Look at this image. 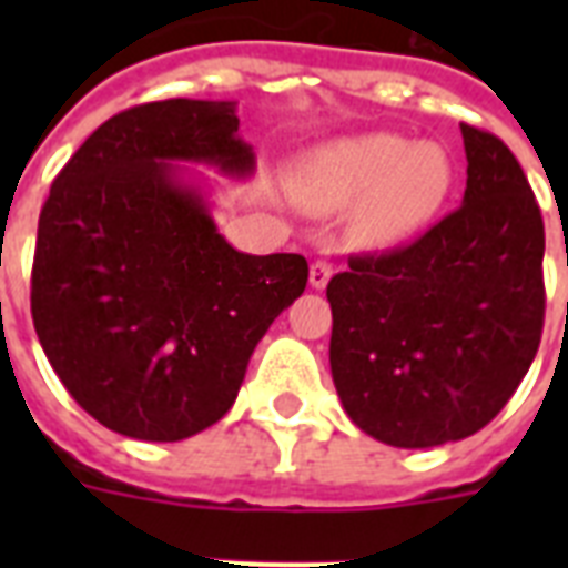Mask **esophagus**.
Returning <instances> with one entry per match:
<instances>
[{
    "instance_id": "34e87169",
    "label": "esophagus",
    "mask_w": 568,
    "mask_h": 568,
    "mask_svg": "<svg viewBox=\"0 0 568 568\" xmlns=\"http://www.w3.org/2000/svg\"><path fill=\"white\" fill-rule=\"evenodd\" d=\"M329 276H333V265L318 258V262H312L310 267V285L312 288H327Z\"/></svg>"
}]
</instances>
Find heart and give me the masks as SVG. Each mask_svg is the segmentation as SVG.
Here are the masks:
<instances>
[{"instance_id":"obj_1","label":"heart","mask_w":568,"mask_h":568,"mask_svg":"<svg viewBox=\"0 0 568 568\" xmlns=\"http://www.w3.org/2000/svg\"><path fill=\"white\" fill-rule=\"evenodd\" d=\"M454 185V162L436 141L372 132L315 150L297 173V196L318 214L354 205L356 247H395L436 217Z\"/></svg>"}]
</instances>
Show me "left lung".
<instances>
[{"label": "left lung", "instance_id": "obj_1", "mask_svg": "<svg viewBox=\"0 0 568 568\" xmlns=\"http://www.w3.org/2000/svg\"><path fill=\"white\" fill-rule=\"evenodd\" d=\"M466 194L406 247L347 258L327 285L329 368L351 422L395 448L466 439L537 356L546 226L501 138L463 123Z\"/></svg>", "mask_w": 568, "mask_h": 568}]
</instances>
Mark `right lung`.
Segmentation results:
<instances>
[{
    "mask_svg": "<svg viewBox=\"0 0 568 568\" xmlns=\"http://www.w3.org/2000/svg\"><path fill=\"white\" fill-rule=\"evenodd\" d=\"M173 162L250 176L235 102L162 100L105 120L52 182L31 265V318L58 379L109 430L144 442L221 422L310 280L297 253L232 247Z\"/></svg>",
    "mask_w": 568,
    "mask_h": 568,
    "instance_id": "1",
    "label": "right lung"
}]
</instances>
